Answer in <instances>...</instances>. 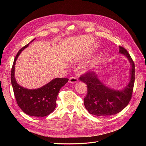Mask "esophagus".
<instances>
[{
  "mask_svg": "<svg viewBox=\"0 0 146 146\" xmlns=\"http://www.w3.org/2000/svg\"><path fill=\"white\" fill-rule=\"evenodd\" d=\"M77 81H78V79L76 77H72L69 78V82L71 84H74V83H77Z\"/></svg>",
  "mask_w": 146,
  "mask_h": 146,
  "instance_id": "1",
  "label": "esophagus"
}]
</instances>
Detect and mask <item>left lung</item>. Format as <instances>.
<instances>
[{
	"label": "left lung",
	"instance_id": "8db88e82",
	"mask_svg": "<svg viewBox=\"0 0 146 146\" xmlns=\"http://www.w3.org/2000/svg\"><path fill=\"white\" fill-rule=\"evenodd\" d=\"M119 51L128 58L131 67L129 83L123 89L116 90L108 87L93 72H88L80 77V81L87 85L88 92L84 98V105L91 114L100 116L114 115L125 108L131 98L135 83V64L125 48L119 46Z\"/></svg>",
	"mask_w": 146,
	"mask_h": 146
}]
</instances>
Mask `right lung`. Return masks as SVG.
<instances>
[{
	"instance_id": "obj_1",
	"label": "right lung",
	"mask_w": 146,
	"mask_h": 146,
	"mask_svg": "<svg viewBox=\"0 0 146 146\" xmlns=\"http://www.w3.org/2000/svg\"><path fill=\"white\" fill-rule=\"evenodd\" d=\"M35 39L22 47L17 54L11 69V82L16 102L20 108L29 116L44 117L48 115L55 110L58 92L69 79L56 78L44 86L35 90H29L17 83L15 77L16 61L21 52Z\"/></svg>"
}]
</instances>
